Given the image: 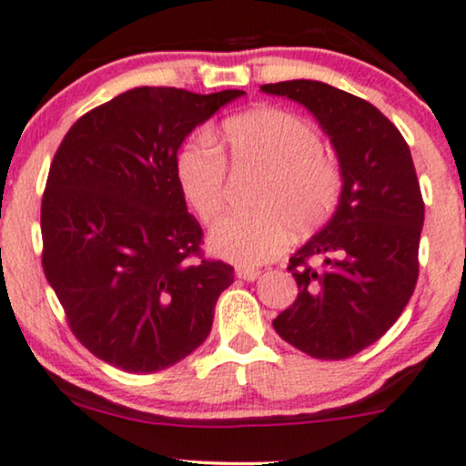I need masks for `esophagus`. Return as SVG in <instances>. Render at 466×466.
I'll use <instances>...</instances> for the list:
<instances>
[{"instance_id": "1", "label": "esophagus", "mask_w": 466, "mask_h": 466, "mask_svg": "<svg viewBox=\"0 0 466 466\" xmlns=\"http://www.w3.org/2000/svg\"><path fill=\"white\" fill-rule=\"evenodd\" d=\"M235 277L242 279V280H255V279L261 277V269H257V268H242V266H239L238 269H235Z\"/></svg>"}]
</instances>
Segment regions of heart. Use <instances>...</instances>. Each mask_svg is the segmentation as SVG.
I'll list each match as a JSON object with an SVG mask.
<instances>
[{"label": "heart", "instance_id": "obj_1", "mask_svg": "<svg viewBox=\"0 0 466 466\" xmlns=\"http://www.w3.org/2000/svg\"><path fill=\"white\" fill-rule=\"evenodd\" d=\"M222 147L235 170H259L255 214H231L214 224L207 246L242 268L261 266L287 246L291 228L311 233L337 211L343 172L321 148V137L296 114L259 107L224 120ZM227 159L207 137H192L175 159L177 186L200 220L220 214Z\"/></svg>", "mask_w": 466, "mask_h": 466}]
</instances>
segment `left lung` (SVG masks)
<instances>
[{
	"instance_id": "8db88e82",
	"label": "left lung",
	"mask_w": 466,
	"mask_h": 466,
	"mask_svg": "<svg viewBox=\"0 0 466 466\" xmlns=\"http://www.w3.org/2000/svg\"><path fill=\"white\" fill-rule=\"evenodd\" d=\"M261 90L307 107L343 172L337 211L289 259L298 298L274 330L313 359H348L391 329L415 291L423 198L410 148L378 107L324 82Z\"/></svg>"
}]
</instances>
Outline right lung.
<instances>
[{"label":"right lung","instance_id":"obj_1","mask_svg":"<svg viewBox=\"0 0 466 466\" xmlns=\"http://www.w3.org/2000/svg\"><path fill=\"white\" fill-rule=\"evenodd\" d=\"M244 90H127L68 129L40 207L43 269L73 335L118 370L153 373L205 341L233 268L198 257L175 159Z\"/></svg>","mask_w":466,"mask_h":466}]
</instances>
